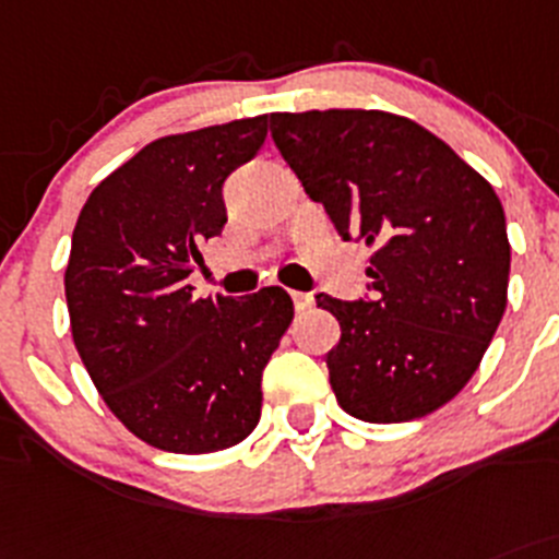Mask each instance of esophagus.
<instances>
[{
    "label": "esophagus",
    "instance_id": "obj_1",
    "mask_svg": "<svg viewBox=\"0 0 559 559\" xmlns=\"http://www.w3.org/2000/svg\"><path fill=\"white\" fill-rule=\"evenodd\" d=\"M292 304H295V311H309L314 306V295L311 292H292Z\"/></svg>",
    "mask_w": 559,
    "mask_h": 559
}]
</instances>
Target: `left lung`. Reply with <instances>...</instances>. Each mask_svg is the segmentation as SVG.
<instances>
[{
  "mask_svg": "<svg viewBox=\"0 0 559 559\" xmlns=\"http://www.w3.org/2000/svg\"><path fill=\"white\" fill-rule=\"evenodd\" d=\"M270 134L338 237L374 250L369 300L317 295L342 328L328 353L338 405L372 425L447 405L508 306L510 242L493 187L444 140L380 109L273 112Z\"/></svg>",
  "mask_w": 559,
  "mask_h": 559,
  "instance_id": "8db88e82",
  "label": "left lung"
}]
</instances>
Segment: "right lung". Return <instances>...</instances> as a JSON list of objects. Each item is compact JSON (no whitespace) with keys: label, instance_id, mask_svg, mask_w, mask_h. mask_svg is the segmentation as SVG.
I'll list each match as a JSON object with an SVG mask.
<instances>
[{"label":"right lung","instance_id":"1","mask_svg":"<svg viewBox=\"0 0 559 559\" xmlns=\"http://www.w3.org/2000/svg\"><path fill=\"white\" fill-rule=\"evenodd\" d=\"M267 118L168 134L112 170L71 237L66 300L76 353L129 432L176 455L228 450L262 416V372L295 309L281 286L195 297L198 245L226 226L223 181Z\"/></svg>","mask_w":559,"mask_h":559}]
</instances>
